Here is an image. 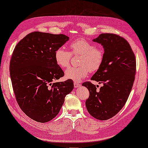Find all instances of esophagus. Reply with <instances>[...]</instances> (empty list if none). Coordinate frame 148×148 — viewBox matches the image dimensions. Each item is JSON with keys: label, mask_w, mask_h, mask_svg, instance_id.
I'll return each mask as SVG.
<instances>
[{"label": "esophagus", "mask_w": 148, "mask_h": 148, "mask_svg": "<svg viewBox=\"0 0 148 148\" xmlns=\"http://www.w3.org/2000/svg\"><path fill=\"white\" fill-rule=\"evenodd\" d=\"M74 86L75 88H79L80 87V84L77 82H74Z\"/></svg>", "instance_id": "34e87169"}]
</instances>
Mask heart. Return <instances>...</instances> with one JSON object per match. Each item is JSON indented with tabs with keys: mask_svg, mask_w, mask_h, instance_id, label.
<instances>
[{
	"mask_svg": "<svg viewBox=\"0 0 148 148\" xmlns=\"http://www.w3.org/2000/svg\"><path fill=\"white\" fill-rule=\"evenodd\" d=\"M71 52L60 47L54 52L56 64L61 68L68 67L70 64L71 53L73 55H79L78 66H71L65 71V77L75 82H79L88 75L89 71L95 72L102 66L104 58L102 48L95 46L88 40L79 38L70 44Z\"/></svg>",
	"mask_w": 148,
	"mask_h": 148,
	"instance_id": "1",
	"label": "heart"
}]
</instances>
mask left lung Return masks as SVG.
I'll return each instance as SVG.
<instances>
[{"instance_id": "8db88e82", "label": "left lung", "mask_w": 148, "mask_h": 148, "mask_svg": "<svg viewBox=\"0 0 148 148\" xmlns=\"http://www.w3.org/2000/svg\"><path fill=\"white\" fill-rule=\"evenodd\" d=\"M93 41L103 46L104 58L91 80L103 86L96 91V86L90 82L82 85L90 92L86 101L88 112L95 119L105 121L125 106L134 83L136 58L129 42L116 34H102Z\"/></svg>"}]
</instances>
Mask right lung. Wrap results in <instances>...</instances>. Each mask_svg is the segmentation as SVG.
<instances>
[{
  "label": "right lung",
  "mask_w": 148,
  "mask_h": 148,
  "mask_svg": "<svg viewBox=\"0 0 148 148\" xmlns=\"http://www.w3.org/2000/svg\"><path fill=\"white\" fill-rule=\"evenodd\" d=\"M69 39L63 34L34 32L20 40L12 54L9 70L16 100L22 111L37 122L54 119L74 88L70 79L52 84L64 76L54 52Z\"/></svg>",
  "instance_id": "1"
}]
</instances>
